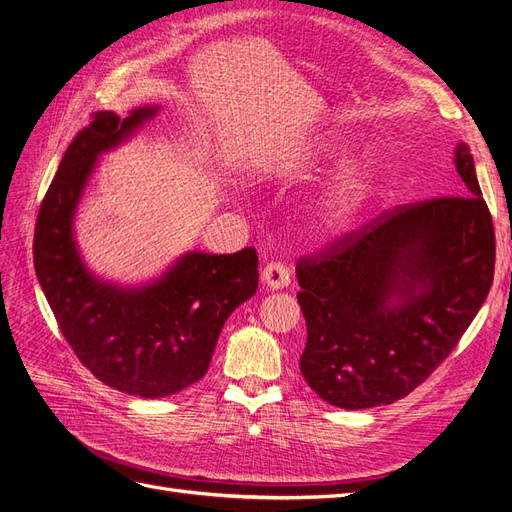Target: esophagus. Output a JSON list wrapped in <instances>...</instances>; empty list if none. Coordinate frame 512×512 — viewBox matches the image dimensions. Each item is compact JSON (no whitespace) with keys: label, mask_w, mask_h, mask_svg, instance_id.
Wrapping results in <instances>:
<instances>
[{"label":"esophagus","mask_w":512,"mask_h":512,"mask_svg":"<svg viewBox=\"0 0 512 512\" xmlns=\"http://www.w3.org/2000/svg\"><path fill=\"white\" fill-rule=\"evenodd\" d=\"M290 269L284 265V262H269L262 271V282H265L267 288H286L290 284Z\"/></svg>","instance_id":"esophagus-1"}]
</instances>
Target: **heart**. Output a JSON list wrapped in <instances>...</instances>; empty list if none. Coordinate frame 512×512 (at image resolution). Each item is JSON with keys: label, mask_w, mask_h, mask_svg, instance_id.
Segmentation results:
<instances>
[{"label": "heart", "mask_w": 512, "mask_h": 512, "mask_svg": "<svg viewBox=\"0 0 512 512\" xmlns=\"http://www.w3.org/2000/svg\"><path fill=\"white\" fill-rule=\"evenodd\" d=\"M346 143L342 138L331 134L324 136L312 147V156L318 160H335L344 153ZM371 181H374V164L371 162H356L350 168L344 170V175L339 177L335 188L329 198V211L331 218L342 222L356 211L367 196Z\"/></svg>", "instance_id": "1"}]
</instances>
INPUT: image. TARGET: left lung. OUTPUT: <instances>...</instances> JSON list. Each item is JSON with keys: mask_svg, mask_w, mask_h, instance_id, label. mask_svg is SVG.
Returning a JSON list of instances; mask_svg holds the SVG:
<instances>
[{"mask_svg": "<svg viewBox=\"0 0 512 512\" xmlns=\"http://www.w3.org/2000/svg\"><path fill=\"white\" fill-rule=\"evenodd\" d=\"M455 166L459 194L386 209L297 260L301 374L331 406L374 408L412 393L485 303L495 232L466 143Z\"/></svg>", "mask_w": 512, "mask_h": 512, "instance_id": "obj_1", "label": "left lung"}]
</instances>
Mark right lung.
Wrapping results in <instances>:
<instances>
[{"label":"right lung","instance_id":"obj_1","mask_svg":"<svg viewBox=\"0 0 512 512\" xmlns=\"http://www.w3.org/2000/svg\"><path fill=\"white\" fill-rule=\"evenodd\" d=\"M156 108L126 119L91 115L76 132L36 220L34 267L61 335L100 382L147 399L188 389L207 374L226 318L254 297L258 254L183 256L162 280L123 290L91 277L72 241V215L98 153L115 147Z\"/></svg>","mask_w":512,"mask_h":512}]
</instances>
